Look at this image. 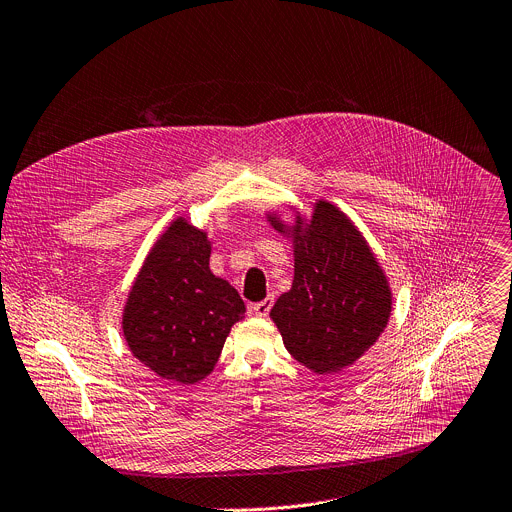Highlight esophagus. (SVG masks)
<instances>
[{
    "label": "esophagus",
    "instance_id": "esophagus-1",
    "mask_svg": "<svg viewBox=\"0 0 512 512\" xmlns=\"http://www.w3.org/2000/svg\"><path fill=\"white\" fill-rule=\"evenodd\" d=\"M271 306H273V296H269V298H265V300L253 304V314H257V316H267L269 310H271Z\"/></svg>",
    "mask_w": 512,
    "mask_h": 512
}]
</instances>
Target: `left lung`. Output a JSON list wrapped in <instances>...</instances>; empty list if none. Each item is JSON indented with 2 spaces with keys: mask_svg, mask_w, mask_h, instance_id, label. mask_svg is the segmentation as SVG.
<instances>
[{
  "mask_svg": "<svg viewBox=\"0 0 512 512\" xmlns=\"http://www.w3.org/2000/svg\"><path fill=\"white\" fill-rule=\"evenodd\" d=\"M271 224L286 232L280 220ZM390 310L388 280L359 230L318 202L310 224L294 226L292 290L271 308L286 349L316 374H337L378 341Z\"/></svg>",
  "mask_w": 512,
  "mask_h": 512,
  "instance_id": "1",
  "label": "left lung"
}]
</instances>
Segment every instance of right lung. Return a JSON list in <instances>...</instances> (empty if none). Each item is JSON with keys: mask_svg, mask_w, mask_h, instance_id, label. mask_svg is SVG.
Masks as SVG:
<instances>
[{"mask_svg": "<svg viewBox=\"0 0 512 512\" xmlns=\"http://www.w3.org/2000/svg\"><path fill=\"white\" fill-rule=\"evenodd\" d=\"M206 232L177 218L151 249L128 294L122 331L157 376L194 384L214 369L245 302L210 271Z\"/></svg>", "mask_w": 512, "mask_h": 512, "instance_id": "1", "label": "right lung"}]
</instances>
